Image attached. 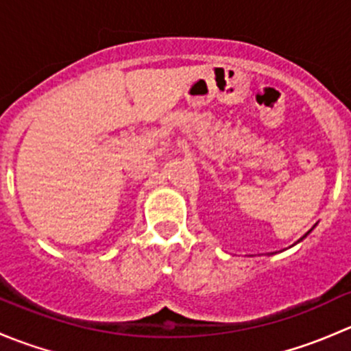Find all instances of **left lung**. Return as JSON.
<instances>
[{
  "mask_svg": "<svg viewBox=\"0 0 351 351\" xmlns=\"http://www.w3.org/2000/svg\"><path fill=\"white\" fill-rule=\"evenodd\" d=\"M311 231H313V229H311ZM311 231H309V232H311ZM309 232H307V234H309ZM307 234H304V236H302V238H300V239H299V241H297V243H300V241H302V239H304V238H307ZM297 243H295V244H297ZM292 246H293V244H292ZM270 254H274V253H270Z\"/></svg>",
  "mask_w": 351,
  "mask_h": 351,
  "instance_id": "8db88e82",
  "label": "left lung"
}]
</instances>
